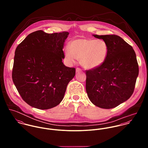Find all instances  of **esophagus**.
Here are the masks:
<instances>
[{
	"instance_id": "esophagus-1",
	"label": "esophagus",
	"mask_w": 148,
	"mask_h": 148,
	"mask_svg": "<svg viewBox=\"0 0 148 148\" xmlns=\"http://www.w3.org/2000/svg\"><path fill=\"white\" fill-rule=\"evenodd\" d=\"M81 71H82V69L80 68H77L76 69V72H81Z\"/></svg>"
}]
</instances>
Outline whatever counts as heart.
<instances>
[{"label": "heart", "mask_w": 148, "mask_h": 148, "mask_svg": "<svg viewBox=\"0 0 148 148\" xmlns=\"http://www.w3.org/2000/svg\"><path fill=\"white\" fill-rule=\"evenodd\" d=\"M65 59L71 63L80 59V63L88 69L99 67L106 62L109 46L105 40L79 38L71 41L64 49Z\"/></svg>", "instance_id": "b5f03b06"}]
</instances>
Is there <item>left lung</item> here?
<instances>
[{
  "label": "left lung",
  "instance_id": "8db88e82",
  "mask_svg": "<svg viewBox=\"0 0 148 148\" xmlns=\"http://www.w3.org/2000/svg\"><path fill=\"white\" fill-rule=\"evenodd\" d=\"M105 40L109 46L106 62L98 68L86 71V91L96 106L111 109L132 95L138 65L132 47L116 35H93Z\"/></svg>",
  "mask_w": 148,
  "mask_h": 148
}]
</instances>
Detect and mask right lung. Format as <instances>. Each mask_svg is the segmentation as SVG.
<instances>
[{"label":"right lung","mask_w":148,"mask_h":148,"mask_svg":"<svg viewBox=\"0 0 148 148\" xmlns=\"http://www.w3.org/2000/svg\"><path fill=\"white\" fill-rule=\"evenodd\" d=\"M69 32L47 34L42 30L29 34L16 47L12 80L29 106L48 109L59 105L75 68L66 66L64 44Z\"/></svg>","instance_id":"obj_1"}]
</instances>
